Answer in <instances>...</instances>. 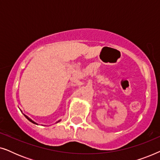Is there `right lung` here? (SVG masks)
I'll use <instances>...</instances> for the list:
<instances>
[{
	"label": "right lung",
	"instance_id": "add662e5",
	"mask_svg": "<svg viewBox=\"0 0 160 160\" xmlns=\"http://www.w3.org/2000/svg\"><path fill=\"white\" fill-rule=\"evenodd\" d=\"M24 115H25V114H24ZM25 117L26 118H27V119H28V120H29V121H30V122H32V123H33V124H36V122H34L33 121H32V119H29V118H28V117H27V116H26V115H25Z\"/></svg>",
	"mask_w": 160,
	"mask_h": 160
}]
</instances>
